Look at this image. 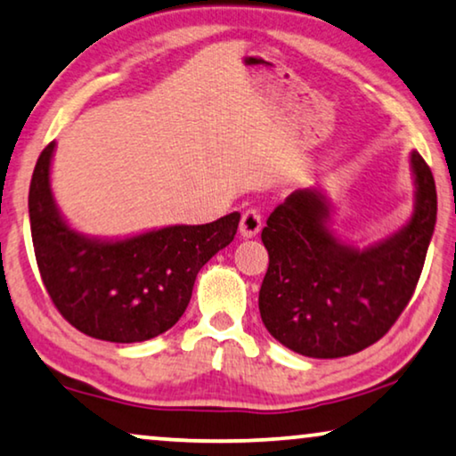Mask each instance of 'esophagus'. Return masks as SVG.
Segmentation results:
<instances>
[{
  "instance_id": "obj_1",
  "label": "esophagus",
  "mask_w": 456,
  "mask_h": 456,
  "mask_svg": "<svg viewBox=\"0 0 456 456\" xmlns=\"http://www.w3.org/2000/svg\"><path fill=\"white\" fill-rule=\"evenodd\" d=\"M262 229V216L256 208H249L246 213L241 215V221H240V235L246 237V240H252L260 233Z\"/></svg>"
}]
</instances>
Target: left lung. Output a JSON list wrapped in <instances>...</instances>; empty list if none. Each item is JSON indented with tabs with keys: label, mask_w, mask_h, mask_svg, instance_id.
<instances>
[{
	"label": "left lung",
	"mask_w": 456,
	"mask_h": 456,
	"mask_svg": "<svg viewBox=\"0 0 456 456\" xmlns=\"http://www.w3.org/2000/svg\"><path fill=\"white\" fill-rule=\"evenodd\" d=\"M413 208L405 225L368 246L337 233L335 204L322 190H295L268 216V271L258 307L266 330L295 354L354 355L387 335L418 285L436 227V183L409 152Z\"/></svg>",
	"instance_id": "obj_1"
}]
</instances>
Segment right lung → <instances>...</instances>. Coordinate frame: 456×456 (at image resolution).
Wrapping results in <instances>:
<instances>
[{"label": "right lung", "instance_id": "add662e5", "mask_svg": "<svg viewBox=\"0 0 456 456\" xmlns=\"http://www.w3.org/2000/svg\"><path fill=\"white\" fill-rule=\"evenodd\" d=\"M51 142L28 191L38 271L74 329L109 343H142L169 330L190 304L196 274L237 233L240 213L207 225H167L124 237L69 225L51 188Z\"/></svg>", "mask_w": 456, "mask_h": 456}]
</instances>
